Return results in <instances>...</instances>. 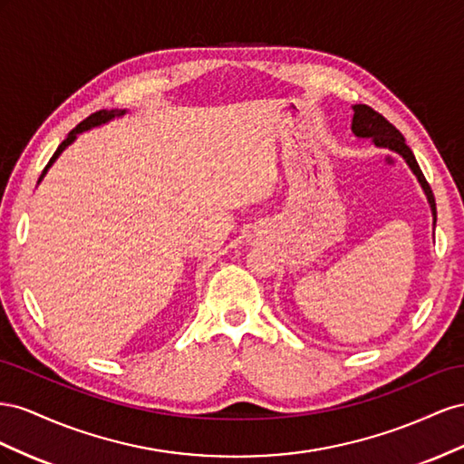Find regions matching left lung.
I'll use <instances>...</instances> for the list:
<instances>
[{
  "instance_id": "left-lung-1",
  "label": "left lung",
  "mask_w": 464,
  "mask_h": 464,
  "mask_svg": "<svg viewBox=\"0 0 464 464\" xmlns=\"http://www.w3.org/2000/svg\"><path fill=\"white\" fill-rule=\"evenodd\" d=\"M353 118H352V131L355 138L360 140H369L375 148L379 150H389L396 155H401L406 165L410 167V170L416 175L420 187L428 198V204L431 208V216H433V227H435V219H438V211H435V198L433 192L430 188V184L423 177V173L420 170V165L416 161V157L412 153V150L406 145L404 136L396 130L387 118H382L379 112H375L372 107L367 104H353Z\"/></svg>"
}]
</instances>
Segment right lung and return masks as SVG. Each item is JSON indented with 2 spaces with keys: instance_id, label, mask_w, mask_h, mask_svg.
I'll return each instance as SVG.
<instances>
[{
  "instance_id": "obj_1",
  "label": "right lung",
  "mask_w": 464,
  "mask_h": 464,
  "mask_svg": "<svg viewBox=\"0 0 464 464\" xmlns=\"http://www.w3.org/2000/svg\"><path fill=\"white\" fill-rule=\"evenodd\" d=\"M128 111L126 109H112V111H99V112H95V114H91L89 118H85V121L82 122V124H77L70 134H68V138H65L60 145H58V150H56V153L52 155V159L48 161V165L44 167V170H43V175H41V179H38V182H41L43 179H44V175L48 173V169L56 163V159L62 155V151L65 150V148H70V145L77 140V136L79 134H83V131H87V130H91V128H99V126H102V124H107V122H111V121H114V118H122L124 114H126Z\"/></svg>"
}]
</instances>
